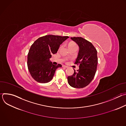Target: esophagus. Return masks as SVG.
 I'll use <instances>...</instances> for the list:
<instances>
[{
  "mask_svg": "<svg viewBox=\"0 0 126 126\" xmlns=\"http://www.w3.org/2000/svg\"><path fill=\"white\" fill-rule=\"evenodd\" d=\"M62 67H63V68H66L68 67L67 66H65V65H62Z\"/></svg>",
  "mask_w": 126,
  "mask_h": 126,
  "instance_id": "obj_1",
  "label": "esophagus"
}]
</instances>
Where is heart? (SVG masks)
<instances>
[{
    "mask_svg": "<svg viewBox=\"0 0 126 126\" xmlns=\"http://www.w3.org/2000/svg\"><path fill=\"white\" fill-rule=\"evenodd\" d=\"M68 47L69 49L70 48H74V47H77V46L76 45V44L74 42H70L69 43H68Z\"/></svg>",
    "mask_w": 126,
    "mask_h": 126,
    "instance_id": "obj_1",
    "label": "heart"
}]
</instances>
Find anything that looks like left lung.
<instances>
[{"label":"left lung","mask_w":126,"mask_h":126,"mask_svg":"<svg viewBox=\"0 0 126 126\" xmlns=\"http://www.w3.org/2000/svg\"><path fill=\"white\" fill-rule=\"evenodd\" d=\"M79 47L77 58L75 62L79 65V69L68 76L70 86L76 88H82L88 85L93 79L96 72L98 58L97 51L93 45L81 37L70 38Z\"/></svg>","instance_id":"obj_1"}]
</instances>
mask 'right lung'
Segmentation results:
<instances>
[{"label":"right lung","mask_w":126,"mask_h":126,"mask_svg":"<svg viewBox=\"0 0 126 126\" xmlns=\"http://www.w3.org/2000/svg\"><path fill=\"white\" fill-rule=\"evenodd\" d=\"M68 38V36L48 35L39 38L31 45L28 54L27 66L31 76L36 81L40 83L50 82L56 70L62 67L60 64L53 65L50 59Z\"/></svg>","instance_id":"right-lung-1"}]
</instances>
